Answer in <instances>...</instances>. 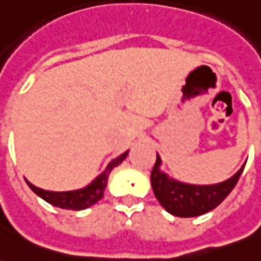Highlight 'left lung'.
Listing matches in <instances>:
<instances>
[{
	"instance_id": "obj_1",
	"label": "left lung",
	"mask_w": 261,
	"mask_h": 261,
	"mask_svg": "<svg viewBox=\"0 0 261 261\" xmlns=\"http://www.w3.org/2000/svg\"><path fill=\"white\" fill-rule=\"evenodd\" d=\"M161 158L156 153V162L151 172V185L159 204L172 215L180 218L198 217L211 211L228 197L241 177L245 165L228 180L218 185L197 186L181 183L159 169Z\"/></svg>"
}]
</instances>
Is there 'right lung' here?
<instances>
[{
  "label": "right lung",
  "mask_w": 261,
  "mask_h": 261,
  "mask_svg": "<svg viewBox=\"0 0 261 261\" xmlns=\"http://www.w3.org/2000/svg\"><path fill=\"white\" fill-rule=\"evenodd\" d=\"M127 153H128V151H125L124 153H121L120 156L113 159L108 165V168L103 170L102 173L97 176L91 185H88V186L84 187V189H80V190H72V192H48V190H43V189L33 186L28 180H26V183H28V186L31 187L33 192L36 193L37 196L42 197L44 201H47L48 204H51L54 207L64 208V210H74V211L85 210V208L96 204L100 198H103V193H105V189L108 186L110 172L113 170V168H116L117 165H120L124 161Z\"/></svg>",
  "instance_id": "add662e5"
}]
</instances>
